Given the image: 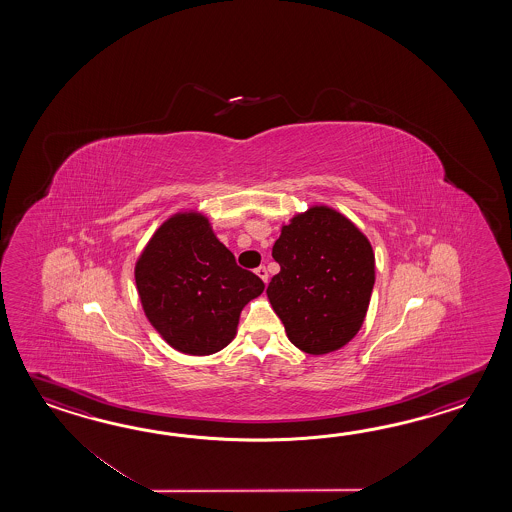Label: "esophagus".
Masks as SVG:
<instances>
[{
  "label": "esophagus",
  "instance_id": "34e87169",
  "mask_svg": "<svg viewBox=\"0 0 512 512\" xmlns=\"http://www.w3.org/2000/svg\"><path fill=\"white\" fill-rule=\"evenodd\" d=\"M256 274L260 276L261 280H263V283L269 282V272H267V269H265L263 265H260V267L256 269Z\"/></svg>",
  "mask_w": 512,
  "mask_h": 512
}]
</instances>
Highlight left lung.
Here are the masks:
<instances>
[{
	"label": "left lung",
	"instance_id": "obj_1",
	"mask_svg": "<svg viewBox=\"0 0 512 512\" xmlns=\"http://www.w3.org/2000/svg\"><path fill=\"white\" fill-rule=\"evenodd\" d=\"M272 258L280 272L272 276L267 296L289 340L309 355L344 348L370 305V240L335 208L315 205L283 225Z\"/></svg>",
	"mask_w": 512,
	"mask_h": 512
}]
</instances>
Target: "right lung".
I'll list each match as a JSON object with an SVG mask.
<instances>
[{"mask_svg": "<svg viewBox=\"0 0 512 512\" xmlns=\"http://www.w3.org/2000/svg\"><path fill=\"white\" fill-rule=\"evenodd\" d=\"M144 315L186 355H212L236 337L241 309L263 282L241 269L216 238L207 216L177 212L155 230L135 263Z\"/></svg>", "mask_w": 512, "mask_h": 512, "instance_id": "add662e5", "label": "right lung"}]
</instances>
